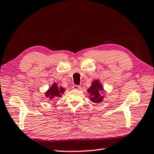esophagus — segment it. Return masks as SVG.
Listing matches in <instances>:
<instances>
[{
	"mask_svg": "<svg viewBox=\"0 0 154 154\" xmlns=\"http://www.w3.org/2000/svg\"><path fill=\"white\" fill-rule=\"evenodd\" d=\"M74 88V89H76V90H81L82 89V86L81 85H73V87H72Z\"/></svg>",
	"mask_w": 154,
	"mask_h": 154,
	"instance_id": "1",
	"label": "esophagus"
}]
</instances>
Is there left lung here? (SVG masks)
Segmentation results:
<instances>
[{"mask_svg":"<svg viewBox=\"0 0 154 154\" xmlns=\"http://www.w3.org/2000/svg\"><path fill=\"white\" fill-rule=\"evenodd\" d=\"M103 90L102 85L100 83H99L98 80L94 81L92 82V84L91 85L90 88L88 90V92L90 94L91 97L90 100L94 103H99L101 101H103V96H101L100 94V91Z\"/></svg>","mask_w":154,"mask_h":154,"instance_id":"left-lung-1","label":"left lung"}]
</instances>
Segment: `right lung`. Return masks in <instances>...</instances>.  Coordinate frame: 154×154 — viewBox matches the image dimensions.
Returning <instances> with one entry per match:
<instances>
[{
  "label": "right lung",
  "instance_id": "obj_1",
  "mask_svg": "<svg viewBox=\"0 0 154 154\" xmlns=\"http://www.w3.org/2000/svg\"><path fill=\"white\" fill-rule=\"evenodd\" d=\"M64 92V89L62 87H59L56 83H54L52 86L49 88L48 91L45 93V96L49 99L56 98L57 97H60L61 95Z\"/></svg>",
  "mask_w": 154,
  "mask_h": 154
}]
</instances>
